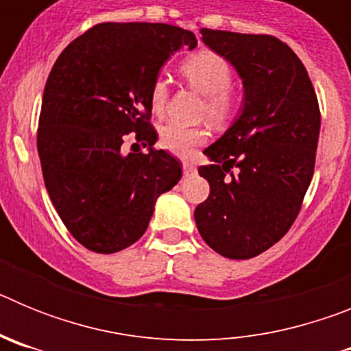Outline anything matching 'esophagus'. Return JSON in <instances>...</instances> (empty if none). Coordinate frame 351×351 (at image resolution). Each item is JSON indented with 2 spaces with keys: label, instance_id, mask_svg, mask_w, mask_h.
<instances>
[{
  "label": "esophagus",
  "instance_id": "1",
  "mask_svg": "<svg viewBox=\"0 0 351 351\" xmlns=\"http://www.w3.org/2000/svg\"><path fill=\"white\" fill-rule=\"evenodd\" d=\"M182 172H184V176H193V173L197 172V167H195L191 161H184V163H182Z\"/></svg>",
  "mask_w": 351,
  "mask_h": 351
}]
</instances>
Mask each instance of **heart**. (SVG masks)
Wrapping results in <instances>:
<instances>
[{
  "label": "heart",
  "mask_w": 351,
  "mask_h": 351,
  "mask_svg": "<svg viewBox=\"0 0 351 351\" xmlns=\"http://www.w3.org/2000/svg\"><path fill=\"white\" fill-rule=\"evenodd\" d=\"M179 73L195 91L204 95L202 114L218 126L228 125L241 108V95L232 86V68L223 56L213 51H200L188 56L179 64ZM169 100V84L156 77L149 89V101L154 114L165 110ZM209 138L207 126H184L169 123L161 126L158 144L176 156H190L195 149Z\"/></svg>",
  "instance_id": "heart-1"
}]
</instances>
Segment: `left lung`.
I'll return each instance as SVG.
<instances>
[{
    "label": "left lung",
    "instance_id": "1",
    "mask_svg": "<svg viewBox=\"0 0 351 351\" xmlns=\"http://www.w3.org/2000/svg\"><path fill=\"white\" fill-rule=\"evenodd\" d=\"M202 40L243 77L244 108L204 151L210 193L195 209L202 239L234 260L260 255L290 230L313 179L320 105L308 71L271 35L202 27Z\"/></svg>",
    "mask_w": 351,
    "mask_h": 351
}]
</instances>
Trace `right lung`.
Wrapping results in <instances>:
<instances>
[{
  "instance_id": "add662e5",
  "label": "right lung",
  "mask_w": 351,
  "mask_h": 351,
  "mask_svg": "<svg viewBox=\"0 0 351 351\" xmlns=\"http://www.w3.org/2000/svg\"><path fill=\"white\" fill-rule=\"evenodd\" d=\"M181 45H197L191 31L101 23L77 36L49 73L36 132L43 181L61 221L88 250L108 255L137 243L156 198L181 179V161L153 149L149 101L158 70ZM130 132L149 154L124 156Z\"/></svg>"
}]
</instances>
